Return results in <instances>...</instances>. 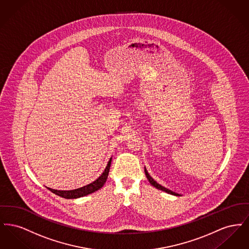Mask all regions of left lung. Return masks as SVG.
I'll list each match as a JSON object with an SVG mask.
<instances>
[{
  "instance_id": "left-lung-1",
  "label": "left lung",
  "mask_w": 249,
  "mask_h": 249,
  "mask_svg": "<svg viewBox=\"0 0 249 249\" xmlns=\"http://www.w3.org/2000/svg\"><path fill=\"white\" fill-rule=\"evenodd\" d=\"M144 174H145V176H146V178L148 179V181H149V183L155 187L156 189H158V190H162V191H164L166 193H168V194H172V195H175V196H180L178 193H176V192H174V191H172V190H168V189H166L164 187H162L161 185H160L159 183H157L156 181H155L153 178H151L150 176H149V174L147 173V171H146V169H145V167H144Z\"/></svg>"
}]
</instances>
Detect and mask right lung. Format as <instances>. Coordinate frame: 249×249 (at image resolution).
<instances>
[{
    "label": "right lung",
    "instance_id": "obj_1",
    "mask_svg": "<svg viewBox=\"0 0 249 249\" xmlns=\"http://www.w3.org/2000/svg\"><path fill=\"white\" fill-rule=\"evenodd\" d=\"M111 161H112V158H110V160H109V161L107 163L105 171L103 172V174L99 178H97L95 181H93L92 183H90L89 185H86V186H84L82 188L71 190H53V189H50V188H48V187H47V189L50 190L51 192H53L54 194L58 195V196L61 197V198H65V199H77V198H80V197L87 196L89 194H91V193H93L95 191L100 190L105 185V183L107 182L108 174H109V170H110V166H111Z\"/></svg>",
    "mask_w": 249,
    "mask_h": 249
}]
</instances>
